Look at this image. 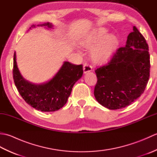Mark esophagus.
<instances>
[{
  "instance_id": "34e87169",
  "label": "esophagus",
  "mask_w": 157,
  "mask_h": 157,
  "mask_svg": "<svg viewBox=\"0 0 157 157\" xmlns=\"http://www.w3.org/2000/svg\"><path fill=\"white\" fill-rule=\"evenodd\" d=\"M83 69H84V73H86L87 72L92 71V67L91 65H90L89 64H87V63H85L84 65V67H83Z\"/></svg>"
}]
</instances>
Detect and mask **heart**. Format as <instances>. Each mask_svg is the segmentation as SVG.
<instances>
[{
  "label": "heart",
  "mask_w": 157,
  "mask_h": 157,
  "mask_svg": "<svg viewBox=\"0 0 157 157\" xmlns=\"http://www.w3.org/2000/svg\"><path fill=\"white\" fill-rule=\"evenodd\" d=\"M118 40L115 36L109 35L104 29H98L82 41V45L86 48H91V57L96 63H103L111 58Z\"/></svg>",
  "instance_id": "b5f03b06"
}]
</instances>
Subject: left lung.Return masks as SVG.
Masks as SVG:
<instances>
[{
	"label": "left lung",
	"instance_id": "left-lung-1",
	"mask_svg": "<svg viewBox=\"0 0 157 157\" xmlns=\"http://www.w3.org/2000/svg\"><path fill=\"white\" fill-rule=\"evenodd\" d=\"M148 45L136 26L125 47L117 50L107 64L95 70L94 94L100 104L111 110L124 108L140 96L150 77Z\"/></svg>",
	"mask_w": 157,
	"mask_h": 157
}]
</instances>
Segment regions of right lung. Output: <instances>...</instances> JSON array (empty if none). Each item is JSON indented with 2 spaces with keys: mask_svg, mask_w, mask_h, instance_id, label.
Listing matches in <instances>:
<instances>
[{
  "mask_svg": "<svg viewBox=\"0 0 157 157\" xmlns=\"http://www.w3.org/2000/svg\"><path fill=\"white\" fill-rule=\"evenodd\" d=\"M52 28L50 23L37 25ZM36 25H32L35 28ZM82 65H74L65 61L51 80L41 84H35L23 78L17 65L16 54L13 58V75L15 84L20 95L29 105L38 111L52 112L64 106L71 94L73 86L83 74Z\"/></svg>",
  "mask_w": 157,
  "mask_h": 157,
  "instance_id": "obj_1",
  "label": "right lung"
}]
</instances>
